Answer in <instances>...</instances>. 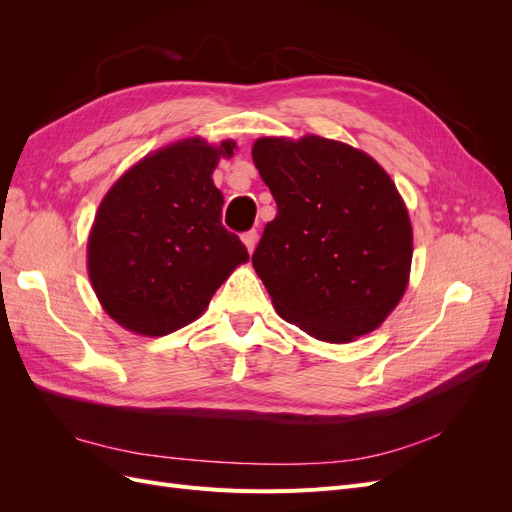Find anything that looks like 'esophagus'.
Here are the masks:
<instances>
[{"mask_svg": "<svg viewBox=\"0 0 512 512\" xmlns=\"http://www.w3.org/2000/svg\"><path fill=\"white\" fill-rule=\"evenodd\" d=\"M243 243H245V247H247V252H254V247H256V241H258V232L256 230H247V232H243Z\"/></svg>", "mask_w": 512, "mask_h": 512, "instance_id": "1", "label": "esophagus"}]
</instances>
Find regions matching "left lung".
Segmentation results:
<instances>
[{"instance_id": "obj_1", "label": "left lung", "mask_w": 512, "mask_h": 512, "mask_svg": "<svg viewBox=\"0 0 512 512\" xmlns=\"http://www.w3.org/2000/svg\"><path fill=\"white\" fill-rule=\"evenodd\" d=\"M275 198L252 265L286 322L346 344L378 329L404 297L412 226L395 183L367 153L322 136L258 138Z\"/></svg>"}]
</instances>
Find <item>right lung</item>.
<instances>
[{
	"label": "right lung",
	"instance_id": "1",
	"mask_svg": "<svg viewBox=\"0 0 512 512\" xmlns=\"http://www.w3.org/2000/svg\"><path fill=\"white\" fill-rule=\"evenodd\" d=\"M220 147L203 138L168 145L134 164L96 213L87 269L104 312L123 329L160 337L205 312L241 262V239L222 226L224 196L213 185Z\"/></svg>",
	"mask_w": 512,
	"mask_h": 512
}]
</instances>
